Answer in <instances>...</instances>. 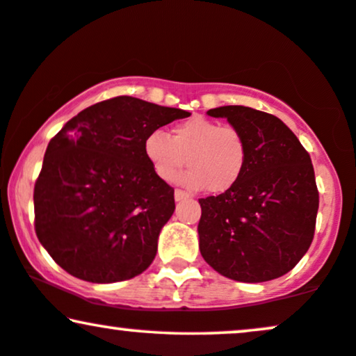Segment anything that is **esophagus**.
Instances as JSON below:
<instances>
[{"instance_id": "esophagus-1", "label": "esophagus", "mask_w": 356, "mask_h": 356, "mask_svg": "<svg viewBox=\"0 0 356 356\" xmlns=\"http://www.w3.org/2000/svg\"><path fill=\"white\" fill-rule=\"evenodd\" d=\"M188 197H191V195H188L187 192H184V191H179V188H177V191L174 192V199H175V202H182V200L188 199Z\"/></svg>"}]
</instances>
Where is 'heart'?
Returning <instances> with one entry per match:
<instances>
[{"label": "heart", "instance_id": "obj_1", "mask_svg": "<svg viewBox=\"0 0 356 356\" xmlns=\"http://www.w3.org/2000/svg\"><path fill=\"white\" fill-rule=\"evenodd\" d=\"M145 156L161 181L170 182L184 164L179 182L191 188L227 192L240 181L246 164V141L233 126L192 116L175 124L170 136L154 129L145 139Z\"/></svg>", "mask_w": 356, "mask_h": 356}]
</instances>
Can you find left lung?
I'll list each match as a JSON object with an SVG mask.
<instances>
[{
  "instance_id": "1",
  "label": "left lung",
  "mask_w": 356,
  "mask_h": 356,
  "mask_svg": "<svg viewBox=\"0 0 356 356\" xmlns=\"http://www.w3.org/2000/svg\"><path fill=\"white\" fill-rule=\"evenodd\" d=\"M207 115L227 118L248 156L235 187L199 200L200 253L233 281L284 276L307 253L316 230L318 192L309 152L274 115L241 105Z\"/></svg>"
}]
</instances>
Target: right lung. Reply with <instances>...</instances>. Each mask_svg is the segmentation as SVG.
I'll return each instance as SVG.
<instances>
[{
	"mask_svg": "<svg viewBox=\"0 0 356 356\" xmlns=\"http://www.w3.org/2000/svg\"><path fill=\"white\" fill-rule=\"evenodd\" d=\"M187 116L181 108L116 97L85 108L51 139L34 213L40 245L58 266L98 284L149 268L175 204L143 146L151 131Z\"/></svg>",
	"mask_w": 356,
	"mask_h": 356,
	"instance_id": "add662e5",
	"label": "right lung"
}]
</instances>
